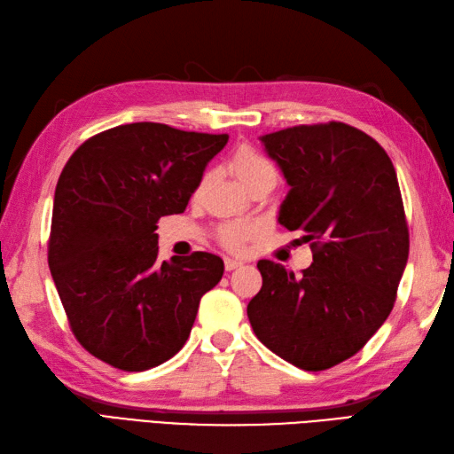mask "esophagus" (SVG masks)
Here are the masks:
<instances>
[{"mask_svg":"<svg viewBox=\"0 0 454 454\" xmlns=\"http://www.w3.org/2000/svg\"><path fill=\"white\" fill-rule=\"evenodd\" d=\"M239 266H243V262L238 261V259H230V257L224 259V269L226 270H236V269H239Z\"/></svg>","mask_w":454,"mask_h":454,"instance_id":"1","label":"esophagus"}]
</instances>
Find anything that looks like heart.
Masks as SVG:
<instances>
[{
    "label": "heart",
    "mask_w": 454,
    "mask_h": 454,
    "mask_svg": "<svg viewBox=\"0 0 454 454\" xmlns=\"http://www.w3.org/2000/svg\"><path fill=\"white\" fill-rule=\"evenodd\" d=\"M228 167L247 190L259 182L276 184V178H278V170L274 167V162L249 144H243L231 151V155L228 159ZM205 180L207 178H201L200 190L203 188ZM254 234H257V226L253 223L234 220V223H226L224 226H220L218 239L226 249L241 251Z\"/></svg>",
    "instance_id": "heart-1"
}]
</instances>
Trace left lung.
Segmentation results:
<instances>
[{"label":"left lung","instance_id":"8db88e82","mask_svg":"<svg viewBox=\"0 0 454 454\" xmlns=\"http://www.w3.org/2000/svg\"><path fill=\"white\" fill-rule=\"evenodd\" d=\"M289 190L278 223L310 241L295 276L259 261L247 305L254 335L297 368L351 358L393 309L409 259V226L395 167L374 137L343 122L301 124L261 137Z\"/></svg>","mask_w":454,"mask_h":454}]
</instances>
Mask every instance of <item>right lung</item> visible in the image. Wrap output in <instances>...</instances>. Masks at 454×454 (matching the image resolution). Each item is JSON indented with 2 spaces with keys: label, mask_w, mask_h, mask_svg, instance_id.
<instances>
[{
  "label": "right lung",
  "mask_w": 454,
  "mask_h": 454,
  "mask_svg": "<svg viewBox=\"0 0 454 454\" xmlns=\"http://www.w3.org/2000/svg\"><path fill=\"white\" fill-rule=\"evenodd\" d=\"M228 134L132 122L91 136L55 188L48 262L74 338L119 370L144 372L190 338L224 274L213 253L159 262L157 223L185 211Z\"/></svg>",
  "instance_id": "add662e5"
}]
</instances>
